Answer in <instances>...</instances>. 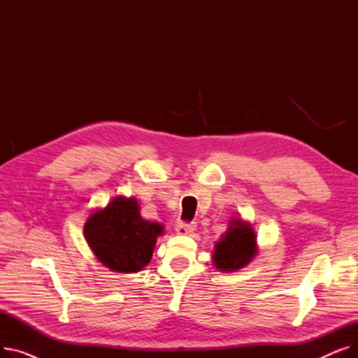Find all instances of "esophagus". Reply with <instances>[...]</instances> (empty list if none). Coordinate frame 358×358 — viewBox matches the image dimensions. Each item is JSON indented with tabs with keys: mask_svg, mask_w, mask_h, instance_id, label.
Listing matches in <instances>:
<instances>
[{
	"mask_svg": "<svg viewBox=\"0 0 358 358\" xmlns=\"http://www.w3.org/2000/svg\"><path fill=\"white\" fill-rule=\"evenodd\" d=\"M196 229V223H178L176 227V232L178 235H190Z\"/></svg>",
	"mask_w": 358,
	"mask_h": 358,
	"instance_id": "34e87169",
	"label": "esophagus"
}]
</instances>
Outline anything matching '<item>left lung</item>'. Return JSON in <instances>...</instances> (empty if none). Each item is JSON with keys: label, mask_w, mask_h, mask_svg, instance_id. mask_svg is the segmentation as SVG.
<instances>
[{"label": "left lung", "mask_w": 358, "mask_h": 358, "mask_svg": "<svg viewBox=\"0 0 358 358\" xmlns=\"http://www.w3.org/2000/svg\"><path fill=\"white\" fill-rule=\"evenodd\" d=\"M228 224V231L215 243L213 266L223 273H235L247 267L258 254L257 235L252 224L241 217L232 216Z\"/></svg>", "instance_id": "1"}]
</instances>
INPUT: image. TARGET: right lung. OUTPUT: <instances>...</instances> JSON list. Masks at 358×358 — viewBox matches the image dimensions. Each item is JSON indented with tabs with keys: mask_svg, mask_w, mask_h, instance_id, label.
<instances>
[{
	"mask_svg": "<svg viewBox=\"0 0 358 358\" xmlns=\"http://www.w3.org/2000/svg\"><path fill=\"white\" fill-rule=\"evenodd\" d=\"M164 227L141 216L135 197L117 196L94 210L84 223V238L104 267L115 273H138L152 258Z\"/></svg>",
	"mask_w": 358,
	"mask_h": 358,
	"instance_id": "1",
	"label": "right lung"
}]
</instances>
